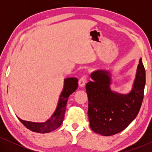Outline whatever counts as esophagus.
<instances>
[{"mask_svg": "<svg viewBox=\"0 0 152 152\" xmlns=\"http://www.w3.org/2000/svg\"><path fill=\"white\" fill-rule=\"evenodd\" d=\"M86 79H87V77L86 75H84L81 77L80 80H79V85H80V87L85 86V84H86Z\"/></svg>", "mask_w": 152, "mask_h": 152, "instance_id": "esophagus-1", "label": "esophagus"}]
</instances>
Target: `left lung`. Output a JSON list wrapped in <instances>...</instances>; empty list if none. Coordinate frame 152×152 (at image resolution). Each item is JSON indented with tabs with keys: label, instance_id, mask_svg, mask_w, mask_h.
Here are the masks:
<instances>
[{
	"label": "left lung",
	"instance_id": "8db88e82",
	"mask_svg": "<svg viewBox=\"0 0 152 152\" xmlns=\"http://www.w3.org/2000/svg\"><path fill=\"white\" fill-rule=\"evenodd\" d=\"M109 74L107 70H96L91 75L93 80L86 85L91 129L107 136L122 132L136 118L142 102L146 81L142 59L139 60L132 90L128 94L111 90Z\"/></svg>",
	"mask_w": 152,
	"mask_h": 152
}]
</instances>
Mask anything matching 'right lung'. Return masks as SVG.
<instances>
[{"mask_svg":"<svg viewBox=\"0 0 152 152\" xmlns=\"http://www.w3.org/2000/svg\"><path fill=\"white\" fill-rule=\"evenodd\" d=\"M78 87V80L76 77H69L64 80V89L60 95L59 102L55 113L50 118L45 122H33L23 120L18 118L21 123L28 129L34 132L48 133L57 129L62 124L65 114L66 103L68 97L77 90Z\"/></svg>","mask_w":152,"mask_h":152,"instance_id":"add662e5","label":"right lung"}]
</instances>
